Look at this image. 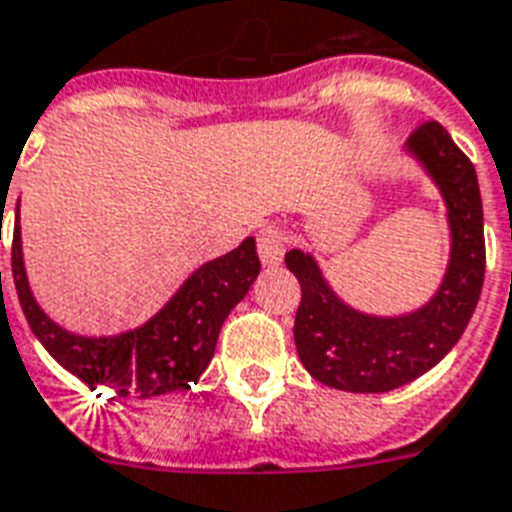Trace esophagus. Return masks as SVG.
Instances as JSON below:
<instances>
[{"instance_id":"obj_1","label":"esophagus","mask_w":512,"mask_h":512,"mask_svg":"<svg viewBox=\"0 0 512 512\" xmlns=\"http://www.w3.org/2000/svg\"><path fill=\"white\" fill-rule=\"evenodd\" d=\"M286 256V240L280 237L278 232H267L259 234V259L264 267H278L280 261Z\"/></svg>"}]
</instances>
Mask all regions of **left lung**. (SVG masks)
I'll list each match as a JSON object with an SVG mask.
<instances>
[{"label":"left lung","instance_id":"left-lung-1","mask_svg":"<svg viewBox=\"0 0 512 512\" xmlns=\"http://www.w3.org/2000/svg\"><path fill=\"white\" fill-rule=\"evenodd\" d=\"M405 153L445 205L448 267L429 302L399 315L364 313L345 302L310 251L291 248L286 267L302 286L294 343L318 383L353 394H383L421 378L448 356L470 324L486 275L483 202L472 161L437 121L418 126Z\"/></svg>","mask_w":512,"mask_h":512}]
</instances>
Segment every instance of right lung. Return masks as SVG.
<instances>
[{
  "label": "right lung",
  "mask_w": 512,
  "mask_h": 512,
  "mask_svg": "<svg viewBox=\"0 0 512 512\" xmlns=\"http://www.w3.org/2000/svg\"><path fill=\"white\" fill-rule=\"evenodd\" d=\"M256 240H245L191 272L145 324L118 334H78L56 324L32 294L21 242V199L15 207L13 280L23 315L42 348L91 388L118 399H151L186 391L213 359L226 315L259 278ZM2 280V275H0Z\"/></svg>",
  "instance_id": "1"
}]
</instances>
